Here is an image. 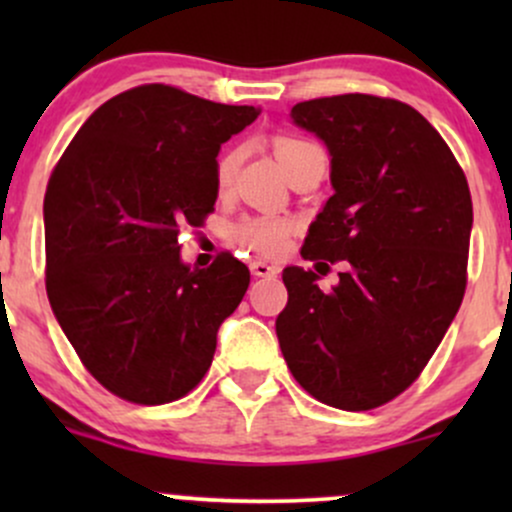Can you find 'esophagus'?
<instances>
[{
	"label": "esophagus",
	"instance_id": "esophagus-1",
	"mask_svg": "<svg viewBox=\"0 0 512 512\" xmlns=\"http://www.w3.org/2000/svg\"><path fill=\"white\" fill-rule=\"evenodd\" d=\"M250 272L255 276H262V279H274V276L279 274V267H274V264H267L262 260H255L250 262Z\"/></svg>",
	"mask_w": 512,
	"mask_h": 512
}]
</instances>
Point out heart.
Returning a JSON list of instances; mask_svg holds the SVG:
<instances>
[{"instance_id": "1", "label": "heart", "mask_w": 512, "mask_h": 512, "mask_svg": "<svg viewBox=\"0 0 512 512\" xmlns=\"http://www.w3.org/2000/svg\"><path fill=\"white\" fill-rule=\"evenodd\" d=\"M274 151L279 156L281 166L289 170V175L298 166H303L308 158L322 154L320 146L298 137H276ZM243 156V146H231V149H226L219 156V161H216V187L221 192L233 185L240 163H243ZM291 231L293 223L289 219H281V216H243V219L228 228V238L233 243L243 245V248L257 252V255L276 257L289 245Z\"/></svg>"}]
</instances>
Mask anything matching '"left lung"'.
Instances as JSON below:
<instances>
[{
	"instance_id": "1",
	"label": "left lung",
	"mask_w": 512,
	"mask_h": 512,
	"mask_svg": "<svg viewBox=\"0 0 512 512\" xmlns=\"http://www.w3.org/2000/svg\"><path fill=\"white\" fill-rule=\"evenodd\" d=\"M291 117L332 156L334 195L301 255L349 267L330 291L310 269H284L281 354L317 402L383 407L419 378L460 310L472 233L467 178L436 127L395 98H315L293 105Z\"/></svg>"
}]
</instances>
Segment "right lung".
Returning a JSON list of instances; mask_svg holds the SVG:
<instances>
[{
    "mask_svg": "<svg viewBox=\"0 0 512 512\" xmlns=\"http://www.w3.org/2000/svg\"><path fill=\"white\" fill-rule=\"evenodd\" d=\"M260 115L166 84L110 98L76 132L45 192V289L84 368L134 404L195 390L250 284L221 252L180 262L178 236L214 211L216 156Z\"/></svg>",
    "mask_w": 512,
    "mask_h": 512,
    "instance_id": "right-lung-1",
    "label": "right lung"
}]
</instances>
